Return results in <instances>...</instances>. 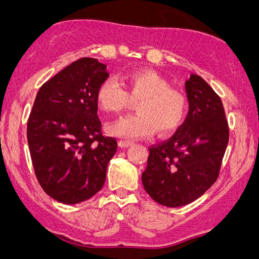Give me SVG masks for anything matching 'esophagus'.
<instances>
[{
  "label": "esophagus",
  "mask_w": 259,
  "mask_h": 259,
  "mask_svg": "<svg viewBox=\"0 0 259 259\" xmlns=\"http://www.w3.org/2000/svg\"><path fill=\"white\" fill-rule=\"evenodd\" d=\"M131 145H133V143H132V141H130V140H120L119 141V146L122 147V148L130 147Z\"/></svg>",
  "instance_id": "esophagus-1"
}]
</instances>
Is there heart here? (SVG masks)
<instances>
[{"mask_svg":"<svg viewBox=\"0 0 259 259\" xmlns=\"http://www.w3.org/2000/svg\"><path fill=\"white\" fill-rule=\"evenodd\" d=\"M126 90L115 77L109 76L97 92L102 111L120 113L136 102L137 114L109 123L107 133L126 139L150 137L158 128L167 134L182 125L187 113L189 99L184 91L171 87L164 76L151 69H138L126 77Z\"/></svg>","mask_w":259,"mask_h":259,"instance_id":"obj_1","label":"heart"}]
</instances>
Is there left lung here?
I'll return each mask as SVG.
<instances>
[{"mask_svg": "<svg viewBox=\"0 0 259 259\" xmlns=\"http://www.w3.org/2000/svg\"><path fill=\"white\" fill-rule=\"evenodd\" d=\"M190 109L169 139L150 146L141 179L153 200L168 207L192 203L213 185L229 143L219 95L197 74L185 83Z\"/></svg>", "mask_w": 259, "mask_h": 259, "instance_id": "8db88e82", "label": "left lung"}]
</instances>
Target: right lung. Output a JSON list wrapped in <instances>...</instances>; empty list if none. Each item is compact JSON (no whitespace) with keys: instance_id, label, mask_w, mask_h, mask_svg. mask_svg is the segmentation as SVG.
<instances>
[{"instance_id":"right-lung-1","label":"right lung","mask_w":259,"mask_h":259,"mask_svg":"<svg viewBox=\"0 0 259 259\" xmlns=\"http://www.w3.org/2000/svg\"><path fill=\"white\" fill-rule=\"evenodd\" d=\"M106 65L81 58L47 82L35 98L27 138L35 176L46 193L77 204L99 192L115 154V138L102 134L97 92Z\"/></svg>"}]
</instances>
